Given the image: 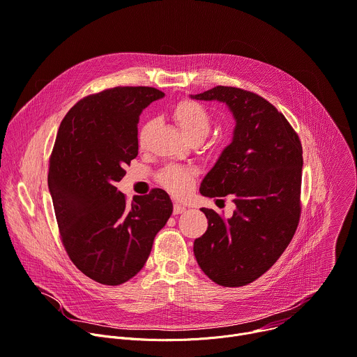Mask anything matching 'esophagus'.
<instances>
[{
  "label": "esophagus",
  "mask_w": 357,
  "mask_h": 357,
  "mask_svg": "<svg viewBox=\"0 0 357 357\" xmlns=\"http://www.w3.org/2000/svg\"><path fill=\"white\" fill-rule=\"evenodd\" d=\"M185 206L184 205H181V204H174V206H173V213L174 215H177V213H183V212H185Z\"/></svg>",
  "instance_id": "34e87169"
}]
</instances>
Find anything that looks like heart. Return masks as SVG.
Listing matches in <instances>:
<instances>
[{
    "instance_id": "b5f03b06",
    "label": "heart",
    "mask_w": 357,
    "mask_h": 357,
    "mask_svg": "<svg viewBox=\"0 0 357 357\" xmlns=\"http://www.w3.org/2000/svg\"><path fill=\"white\" fill-rule=\"evenodd\" d=\"M173 118L188 139H192L197 136L204 139L211 129V116L208 111L195 101L185 100L177 104L173 111ZM151 129H152V122H146L139 129L137 144L140 148L145 146ZM194 177L195 174L192 170H188L180 166H167L159 173L158 181L172 195L181 198L191 191L194 184Z\"/></svg>"
}]
</instances>
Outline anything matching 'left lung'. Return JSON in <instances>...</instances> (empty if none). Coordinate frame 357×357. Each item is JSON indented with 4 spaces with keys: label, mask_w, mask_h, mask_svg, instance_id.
Instances as JSON below:
<instances>
[{
    "label": "left lung",
    "mask_w": 357,
    "mask_h": 357,
    "mask_svg": "<svg viewBox=\"0 0 357 357\" xmlns=\"http://www.w3.org/2000/svg\"><path fill=\"white\" fill-rule=\"evenodd\" d=\"M224 102L235 128L231 144L204 177V197L232 194L228 220L201 208L206 232L195 239L201 270L220 286L241 287L259 278L286 250L300 221L303 146L289 121L260 96L218 86L190 96Z\"/></svg>",
    "instance_id": "left-lung-1"
}]
</instances>
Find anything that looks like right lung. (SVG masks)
I'll return each instance as SVG.
<instances>
[{"mask_svg": "<svg viewBox=\"0 0 357 357\" xmlns=\"http://www.w3.org/2000/svg\"><path fill=\"white\" fill-rule=\"evenodd\" d=\"M163 97L153 87L109 89L79 101L57 130L47 185L61 242L82 273L107 286L142 270L173 212L160 188L129 205L115 187L137 156L139 115Z\"/></svg>", "mask_w": 357, "mask_h": 357, "instance_id": "add662e5", "label": "right lung"}]
</instances>
